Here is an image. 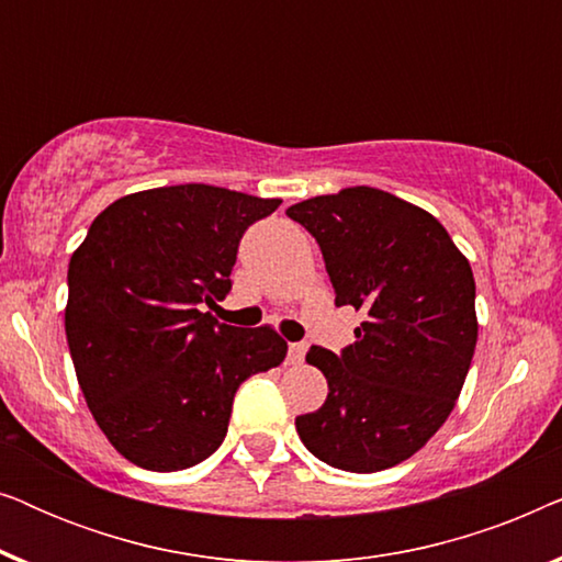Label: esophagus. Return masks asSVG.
I'll return each mask as SVG.
<instances>
[{
    "label": "esophagus",
    "mask_w": 562,
    "mask_h": 562,
    "mask_svg": "<svg viewBox=\"0 0 562 562\" xmlns=\"http://www.w3.org/2000/svg\"><path fill=\"white\" fill-rule=\"evenodd\" d=\"M306 356V345L304 342H291L289 345V363H302Z\"/></svg>",
    "instance_id": "esophagus-1"
}]
</instances>
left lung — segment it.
Returning <instances> with one entry per match:
<instances>
[{
    "instance_id": "obj_1",
    "label": "left lung",
    "mask_w": 562,
    "mask_h": 562,
    "mask_svg": "<svg viewBox=\"0 0 562 562\" xmlns=\"http://www.w3.org/2000/svg\"><path fill=\"white\" fill-rule=\"evenodd\" d=\"M286 214L319 243L335 304L366 314L340 356L306 352L329 391L296 432L340 471L398 465L445 425L465 383L479 340L471 263L432 214L381 189L304 199Z\"/></svg>"
}]
</instances>
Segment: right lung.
Returning a JSON list of instances; mask_svg holds the SVG:
<instances>
[{
    "label": "right lung",
    "instance_id": "obj_1",
    "mask_svg": "<svg viewBox=\"0 0 562 562\" xmlns=\"http://www.w3.org/2000/svg\"><path fill=\"white\" fill-rule=\"evenodd\" d=\"M279 204L206 183L137 191L76 248L68 350L99 429L130 463L158 473L202 463L225 440L240 383L286 358L276 329L202 312L233 289L245 229Z\"/></svg>",
    "mask_w": 562,
    "mask_h": 562
}]
</instances>
